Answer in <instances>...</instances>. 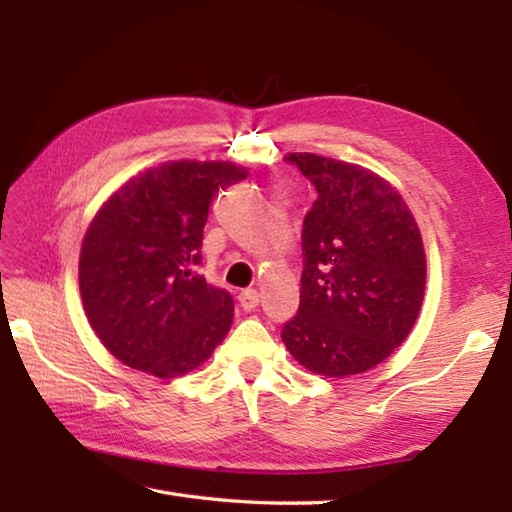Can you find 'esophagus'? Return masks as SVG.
Instances as JSON below:
<instances>
[{"instance_id": "34e87169", "label": "esophagus", "mask_w": 512, "mask_h": 512, "mask_svg": "<svg viewBox=\"0 0 512 512\" xmlns=\"http://www.w3.org/2000/svg\"><path fill=\"white\" fill-rule=\"evenodd\" d=\"M239 306H242L244 310H255L259 306V292L253 290V288H246L239 292Z\"/></svg>"}]
</instances>
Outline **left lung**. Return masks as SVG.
Wrapping results in <instances>:
<instances>
[{
    "instance_id": "1",
    "label": "left lung",
    "mask_w": 512,
    "mask_h": 512,
    "mask_svg": "<svg viewBox=\"0 0 512 512\" xmlns=\"http://www.w3.org/2000/svg\"><path fill=\"white\" fill-rule=\"evenodd\" d=\"M317 200L303 220L301 303L281 341L314 374L345 378L407 339L424 299L427 257L402 195L361 165L288 154Z\"/></svg>"
}]
</instances>
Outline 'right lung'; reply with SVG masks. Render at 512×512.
Masks as SVG:
<instances>
[{
    "instance_id": "1",
    "label": "right lung",
    "mask_w": 512,
    "mask_h": 512,
    "mask_svg": "<svg viewBox=\"0 0 512 512\" xmlns=\"http://www.w3.org/2000/svg\"><path fill=\"white\" fill-rule=\"evenodd\" d=\"M248 171L171 160L110 195L90 222L79 288L92 330L118 361L158 378L200 367L231 330L233 297L198 275L215 193Z\"/></svg>"
}]
</instances>
